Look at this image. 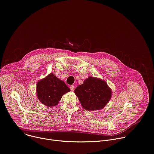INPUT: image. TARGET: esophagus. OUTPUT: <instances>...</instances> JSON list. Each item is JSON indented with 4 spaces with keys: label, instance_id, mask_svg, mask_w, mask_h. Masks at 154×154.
<instances>
[{
    "label": "esophagus",
    "instance_id": "34e87169",
    "mask_svg": "<svg viewBox=\"0 0 154 154\" xmlns=\"http://www.w3.org/2000/svg\"><path fill=\"white\" fill-rule=\"evenodd\" d=\"M70 90H71L72 91H73L75 90V86H73V85H72V86H70Z\"/></svg>",
    "mask_w": 154,
    "mask_h": 154
}]
</instances>
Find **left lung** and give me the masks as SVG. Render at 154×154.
<instances>
[{
    "mask_svg": "<svg viewBox=\"0 0 154 154\" xmlns=\"http://www.w3.org/2000/svg\"><path fill=\"white\" fill-rule=\"evenodd\" d=\"M75 93L82 106L89 111L103 109L111 97V91L106 82L92 77L85 79L75 89Z\"/></svg>",
    "mask_w": 154,
    "mask_h": 154,
    "instance_id": "obj_1",
    "label": "left lung"
}]
</instances>
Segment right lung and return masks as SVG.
Listing matches in <instances>:
<instances>
[{
    "label": "right lung",
    "instance_id": "add662e5",
    "mask_svg": "<svg viewBox=\"0 0 154 154\" xmlns=\"http://www.w3.org/2000/svg\"><path fill=\"white\" fill-rule=\"evenodd\" d=\"M70 91V88L65 83L53 73L38 81L37 84L38 98L43 105L48 107L56 106L62 96Z\"/></svg>",
    "mask_w": 154,
    "mask_h": 154
}]
</instances>
